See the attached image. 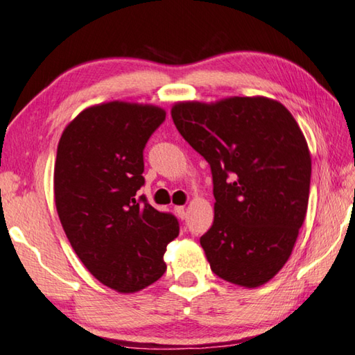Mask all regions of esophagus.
Instances as JSON below:
<instances>
[{
  "mask_svg": "<svg viewBox=\"0 0 355 355\" xmlns=\"http://www.w3.org/2000/svg\"><path fill=\"white\" fill-rule=\"evenodd\" d=\"M173 209H175V214L180 217V218H182V220H183V218L186 217V211H184V206H175V208H173Z\"/></svg>",
  "mask_w": 355,
  "mask_h": 355,
  "instance_id": "1",
  "label": "esophagus"
}]
</instances>
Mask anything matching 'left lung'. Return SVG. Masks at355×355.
I'll use <instances>...</instances> for the list:
<instances>
[{
    "instance_id": "8db88e82",
    "label": "left lung",
    "mask_w": 355,
    "mask_h": 355,
    "mask_svg": "<svg viewBox=\"0 0 355 355\" xmlns=\"http://www.w3.org/2000/svg\"><path fill=\"white\" fill-rule=\"evenodd\" d=\"M180 135L211 167L214 222L200 237L211 270L243 287L272 279L304 222L311 153L287 108L267 98L172 108Z\"/></svg>"
}]
</instances>
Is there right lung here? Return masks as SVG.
Listing matches in <instances>:
<instances>
[{
    "label": "right lung",
    "instance_id": "add662e5",
    "mask_svg": "<svg viewBox=\"0 0 355 355\" xmlns=\"http://www.w3.org/2000/svg\"><path fill=\"white\" fill-rule=\"evenodd\" d=\"M158 107L108 102L89 107L62 133L54 196L62 227L96 279L122 293L153 284L166 272V247L180 233L172 212L146 196L144 147L163 124Z\"/></svg>",
    "mask_w": 355,
    "mask_h": 355
}]
</instances>
